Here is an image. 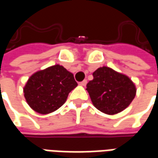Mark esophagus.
<instances>
[{
  "label": "esophagus",
  "mask_w": 158,
  "mask_h": 158,
  "mask_svg": "<svg viewBox=\"0 0 158 158\" xmlns=\"http://www.w3.org/2000/svg\"><path fill=\"white\" fill-rule=\"evenodd\" d=\"M86 84H87V80H86V79H85V80H83L82 82L79 83V85L85 86V85H86Z\"/></svg>",
  "instance_id": "esophagus-1"
}]
</instances>
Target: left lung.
<instances>
[{
    "label": "left lung",
    "mask_w": 158,
    "mask_h": 158,
    "mask_svg": "<svg viewBox=\"0 0 158 158\" xmlns=\"http://www.w3.org/2000/svg\"><path fill=\"white\" fill-rule=\"evenodd\" d=\"M93 77L86 89L93 105L99 111L113 115L123 111L132 102L136 88L128 76L104 66L96 69Z\"/></svg>",
    "instance_id": "8db88e82"
}]
</instances>
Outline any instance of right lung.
<instances>
[{
	"label": "right lung",
	"instance_id": "right-lung-1",
	"mask_svg": "<svg viewBox=\"0 0 158 158\" xmlns=\"http://www.w3.org/2000/svg\"><path fill=\"white\" fill-rule=\"evenodd\" d=\"M78 85L73 74L58 64L35 73L23 88L26 102L36 113L48 114L65 103Z\"/></svg>",
	"mask_w": 158,
	"mask_h": 158
}]
</instances>
